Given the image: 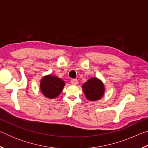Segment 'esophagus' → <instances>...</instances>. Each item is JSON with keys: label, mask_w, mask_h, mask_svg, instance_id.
<instances>
[{"label": "esophagus", "mask_w": 148, "mask_h": 148, "mask_svg": "<svg viewBox=\"0 0 148 148\" xmlns=\"http://www.w3.org/2000/svg\"><path fill=\"white\" fill-rule=\"evenodd\" d=\"M71 84L72 85H76L77 84V80L76 79H71Z\"/></svg>", "instance_id": "1"}]
</instances>
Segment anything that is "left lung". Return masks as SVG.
<instances>
[{
  "label": "left lung",
  "mask_w": 148,
  "mask_h": 148,
  "mask_svg": "<svg viewBox=\"0 0 148 148\" xmlns=\"http://www.w3.org/2000/svg\"><path fill=\"white\" fill-rule=\"evenodd\" d=\"M86 98L89 101H97L103 96L104 88L102 82L97 78H91L82 86Z\"/></svg>",
  "instance_id": "obj_1"
}]
</instances>
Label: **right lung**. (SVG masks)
Segmentation results:
<instances>
[{
	"label": "right lung",
	"instance_id": "obj_1",
	"mask_svg": "<svg viewBox=\"0 0 148 148\" xmlns=\"http://www.w3.org/2000/svg\"><path fill=\"white\" fill-rule=\"evenodd\" d=\"M64 84V82L59 77L49 75L45 76L41 80V91L47 98H56L61 92Z\"/></svg>",
	"mask_w": 148,
	"mask_h": 148
}]
</instances>
